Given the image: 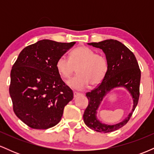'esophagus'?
Segmentation results:
<instances>
[{
    "label": "esophagus",
    "instance_id": "obj_1",
    "mask_svg": "<svg viewBox=\"0 0 154 154\" xmlns=\"http://www.w3.org/2000/svg\"><path fill=\"white\" fill-rule=\"evenodd\" d=\"M82 95L81 93H77V92H74V98H76L77 97H78L79 95Z\"/></svg>",
    "mask_w": 154,
    "mask_h": 154
}]
</instances>
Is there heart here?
Masks as SVG:
<instances>
[{
  "mask_svg": "<svg viewBox=\"0 0 154 154\" xmlns=\"http://www.w3.org/2000/svg\"><path fill=\"white\" fill-rule=\"evenodd\" d=\"M56 68L63 79H68L77 69L78 75L66 82L72 89L82 91L88 87L100 84L105 78L109 63L103 55L97 54L93 49L79 46L70 53V59L62 56L56 61Z\"/></svg>",
  "mask_w": 154,
  "mask_h": 154,
  "instance_id": "1",
  "label": "heart"
}]
</instances>
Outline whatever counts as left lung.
I'll return each instance as SVG.
<instances>
[{
  "instance_id": "obj_1",
  "label": "left lung",
  "mask_w": 154,
  "mask_h": 154,
  "mask_svg": "<svg viewBox=\"0 0 154 154\" xmlns=\"http://www.w3.org/2000/svg\"><path fill=\"white\" fill-rule=\"evenodd\" d=\"M88 44L103 51L109 63V70L99 85L86 93L89 103L83 114L84 122L97 132L106 133L115 131L128 123L138 103L141 76L138 63L133 53L118 40L110 39ZM117 87H124L129 92L134 106L131 112L125 120L114 125H108L97 119V113L103 98Z\"/></svg>"
}]
</instances>
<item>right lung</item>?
<instances>
[{
  "label": "right lung",
  "mask_w": 154,
  "mask_h": 154,
  "mask_svg": "<svg viewBox=\"0 0 154 154\" xmlns=\"http://www.w3.org/2000/svg\"><path fill=\"white\" fill-rule=\"evenodd\" d=\"M75 43L39 40L24 48L12 66L9 93L14 111L29 128L46 130L56 125L73 99L56 63Z\"/></svg>",
  "instance_id": "add662e5"
}]
</instances>
